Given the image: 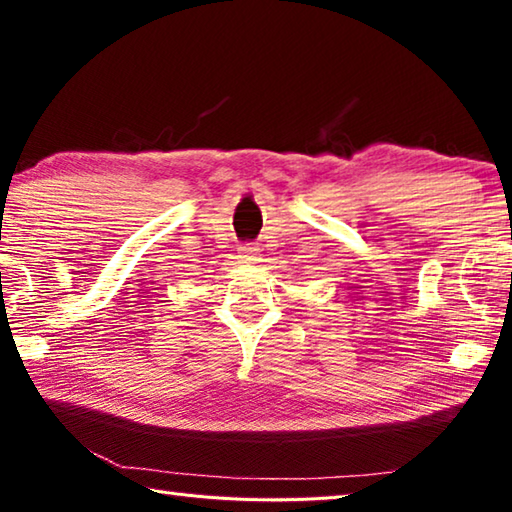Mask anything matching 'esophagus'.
<instances>
[{"mask_svg":"<svg viewBox=\"0 0 512 512\" xmlns=\"http://www.w3.org/2000/svg\"><path fill=\"white\" fill-rule=\"evenodd\" d=\"M241 257H244V262L253 264V262H257V257H259V248L255 244H244V246H241Z\"/></svg>","mask_w":512,"mask_h":512,"instance_id":"1","label":"esophagus"}]
</instances>
